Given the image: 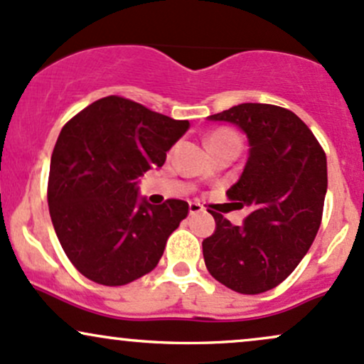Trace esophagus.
I'll list each match as a JSON object with an SVG mask.
<instances>
[{"label":"esophagus","instance_id":"1","mask_svg":"<svg viewBox=\"0 0 364 364\" xmlns=\"http://www.w3.org/2000/svg\"><path fill=\"white\" fill-rule=\"evenodd\" d=\"M203 213V205L198 202H190V214H198Z\"/></svg>","mask_w":364,"mask_h":364}]
</instances>
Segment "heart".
<instances>
[{
    "instance_id": "b5f03b06",
    "label": "heart",
    "mask_w": 364,
    "mask_h": 364,
    "mask_svg": "<svg viewBox=\"0 0 364 364\" xmlns=\"http://www.w3.org/2000/svg\"><path fill=\"white\" fill-rule=\"evenodd\" d=\"M207 145H209L210 150L219 149V146L226 145H240V138L235 133L233 129H228V127H219V129L213 131L207 138Z\"/></svg>"
}]
</instances>
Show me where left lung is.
<instances>
[{
	"label": "left lung",
	"mask_w": 364,
	"mask_h": 364,
	"mask_svg": "<svg viewBox=\"0 0 364 364\" xmlns=\"http://www.w3.org/2000/svg\"><path fill=\"white\" fill-rule=\"evenodd\" d=\"M237 124L249 138V159L228 198L250 214L240 226L223 214L202 242L203 261L219 283L255 295L279 285L302 261L321 225L326 155L294 112L267 103H242L210 115Z\"/></svg>",
	"instance_id": "1"
}]
</instances>
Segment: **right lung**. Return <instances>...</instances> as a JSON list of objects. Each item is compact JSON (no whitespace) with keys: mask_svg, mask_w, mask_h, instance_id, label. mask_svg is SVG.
<instances>
[{"mask_svg":"<svg viewBox=\"0 0 364 364\" xmlns=\"http://www.w3.org/2000/svg\"><path fill=\"white\" fill-rule=\"evenodd\" d=\"M188 127V121L115 95L62 127L51 154L48 205L60 245L82 277L121 287L159 264L169 235L188 215V202H139L136 179L162 167Z\"/></svg>","mask_w":364,"mask_h":364,"instance_id":"1","label":"right lung"}]
</instances>
